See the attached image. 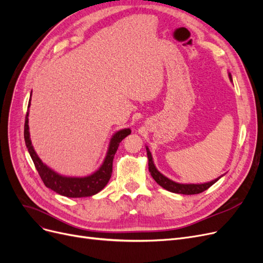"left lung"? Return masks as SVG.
I'll return each mask as SVG.
<instances>
[{
    "label": "left lung",
    "instance_id": "left-lung-1",
    "mask_svg": "<svg viewBox=\"0 0 263 263\" xmlns=\"http://www.w3.org/2000/svg\"><path fill=\"white\" fill-rule=\"evenodd\" d=\"M229 77H230V79H232V76H229ZM146 149H147V156H148V169H149L151 177L155 179V181L158 183L159 185L162 186L165 190L170 191V192H172V193L185 194V195L202 193V192H204V191L208 190L209 187H211L215 182H217L220 179V177H219L218 179H215L211 182L204 183V184H180V183L173 182L170 179L165 178L163 174H161L156 169V166L153 161V157H151V153L148 148H146Z\"/></svg>",
    "mask_w": 263,
    "mask_h": 263
}]
</instances>
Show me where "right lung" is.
<instances>
[{
  "label": "right lung",
  "instance_id": "1",
  "mask_svg": "<svg viewBox=\"0 0 263 263\" xmlns=\"http://www.w3.org/2000/svg\"><path fill=\"white\" fill-rule=\"evenodd\" d=\"M30 105V100L28 102V107ZM132 130L129 128H125L117 132L113 138L110 139V144L107 150V155L104 162L101 165V168L94 172L93 174L85 178H67L62 177L60 174L55 173L48 166L42 162L41 159L36 155L35 150L31 146V141L29 138L28 132V113L25 117V125H24V138H25V144L28 149V153L33 159L36 169L41 176L44 184L54 191L55 193L67 197H85L92 196L99 193L101 190L105 187L107 182L112 177L113 171V159L118 149L119 142L125 137L130 135Z\"/></svg>",
  "mask_w": 263,
  "mask_h": 263
}]
</instances>
